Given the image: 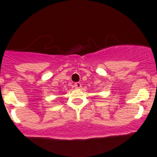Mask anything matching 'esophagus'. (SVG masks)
Segmentation results:
<instances>
[{
  "mask_svg": "<svg viewBox=\"0 0 157 157\" xmlns=\"http://www.w3.org/2000/svg\"><path fill=\"white\" fill-rule=\"evenodd\" d=\"M74 87L75 88H77V89H80L82 87V85H81V83H80V82H77V83H74Z\"/></svg>",
  "mask_w": 157,
  "mask_h": 157,
  "instance_id": "34e87169",
  "label": "esophagus"
}]
</instances>
